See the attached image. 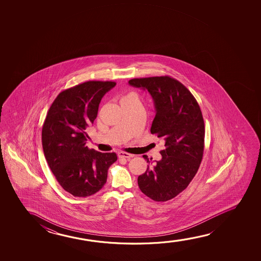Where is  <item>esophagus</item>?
<instances>
[{"label": "esophagus", "mask_w": 261, "mask_h": 261, "mask_svg": "<svg viewBox=\"0 0 261 261\" xmlns=\"http://www.w3.org/2000/svg\"><path fill=\"white\" fill-rule=\"evenodd\" d=\"M118 158H125V159H127V160L134 157V155H132V154L124 152V151H119L118 153Z\"/></svg>", "instance_id": "1"}]
</instances>
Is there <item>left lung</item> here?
<instances>
[{
    "label": "left lung",
    "mask_w": 261,
    "mask_h": 261,
    "mask_svg": "<svg viewBox=\"0 0 261 261\" xmlns=\"http://www.w3.org/2000/svg\"><path fill=\"white\" fill-rule=\"evenodd\" d=\"M129 85L147 90L156 115L150 133L162 140V159L138 176V186L155 201L175 198L189 186L202 161L205 126L196 99L178 80L168 75L129 80Z\"/></svg>",
    "instance_id": "obj_1"
}]
</instances>
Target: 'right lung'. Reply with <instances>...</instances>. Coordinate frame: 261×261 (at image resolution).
Here are the masks:
<instances>
[{
  "label": "right lung",
  "mask_w": 261,
  "mask_h": 261,
  "mask_svg": "<svg viewBox=\"0 0 261 261\" xmlns=\"http://www.w3.org/2000/svg\"><path fill=\"white\" fill-rule=\"evenodd\" d=\"M111 81H87L64 90L54 100L42 129L47 163L61 187L75 197H87L106 184L108 169L118 160L86 146V129L96 118Z\"/></svg>",
  "instance_id": "obj_1"
}]
</instances>
